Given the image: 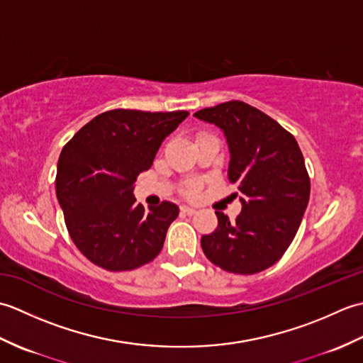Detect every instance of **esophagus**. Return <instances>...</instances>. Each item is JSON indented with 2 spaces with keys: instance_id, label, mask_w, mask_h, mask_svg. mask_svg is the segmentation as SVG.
I'll return each mask as SVG.
<instances>
[{
  "instance_id": "obj_1",
  "label": "esophagus",
  "mask_w": 363,
  "mask_h": 363,
  "mask_svg": "<svg viewBox=\"0 0 363 363\" xmlns=\"http://www.w3.org/2000/svg\"><path fill=\"white\" fill-rule=\"evenodd\" d=\"M181 212L186 213V215H194L196 211L194 209V207H189V206H182L181 207Z\"/></svg>"
}]
</instances>
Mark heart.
<instances>
[{
  "mask_svg": "<svg viewBox=\"0 0 363 363\" xmlns=\"http://www.w3.org/2000/svg\"><path fill=\"white\" fill-rule=\"evenodd\" d=\"M199 191V181H191L187 186V195L189 196H196Z\"/></svg>",
  "mask_w": 363,
  "mask_h": 363,
  "instance_id": "b5f03b06",
  "label": "heart"
}]
</instances>
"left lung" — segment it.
Returning a JSON list of instances; mask_svg holds the SVG:
<instances>
[{"label": "left lung", "instance_id": "8db88e82", "mask_svg": "<svg viewBox=\"0 0 363 363\" xmlns=\"http://www.w3.org/2000/svg\"><path fill=\"white\" fill-rule=\"evenodd\" d=\"M195 117L223 129L230 151L229 181L243 195L235 221L215 212L218 226L201 237V248L225 272H264L287 251L309 203L303 152L279 123L237 99L206 107Z\"/></svg>", "mask_w": 363, "mask_h": 363}]
</instances>
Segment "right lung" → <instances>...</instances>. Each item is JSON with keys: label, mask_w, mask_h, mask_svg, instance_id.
Masks as SVG:
<instances>
[{"label": "right lung", "mask_w": 363, "mask_h": 363, "mask_svg": "<svg viewBox=\"0 0 363 363\" xmlns=\"http://www.w3.org/2000/svg\"><path fill=\"white\" fill-rule=\"evenodd\" d=\"M187 115L112 109L90 120L62 148L56 195L68 234L91 264L129 272L160 252L179 209L169 201L145 209L135 203L133 186Z\"/></svg>", "instance_id": "right-lung-1"}]
</instances>
